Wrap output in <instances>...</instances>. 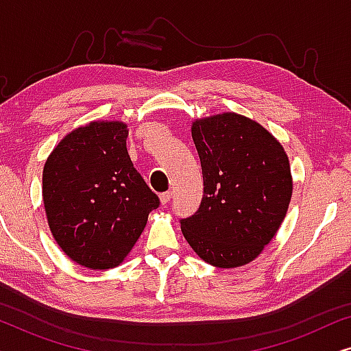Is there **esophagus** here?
Listing matches in <instances>:
<instances>
[{"mask_svg":"<svg viewBox=\"0 0 351 351\" xmlns=\"http://www.w3.org/2000/svg\"><path fill=\"white\" fill-rule=\"evenodd\" d=\"M171 196H172L171 191H165V193H161V195H160L161 203H162V204H167V203H169V201H171Z\"/></svg>","mask_w":351,"mask_h":351,"instance_id":"34e87169","label":"esophagus"}]
</instances>
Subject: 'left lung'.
<instances>
[{"mask_svg": "<svg viewBox=\"0 0 351 351\" xmlns=\"http://www.w3.org/2000/svg\"><path fill=\"white\" fill-rule=\"evenodd\" d=\"M203 171L198 210L180 219L182 233L204 262L246 265L286 217L292 195L289 160L267 129L237 113L191 126Z\"/></svg>", "mask_w": 351, "mask_h": 351, "instance_id": "obj_1", "label": "left lung"}]
</instances>
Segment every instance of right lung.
<instances>
[{
  "mask_svg": "<svg viewBox=\"0 0 351 351\" xmlns=\"http://www.w3.org/2000/svg\"><path fill=\"white\" fill-rule=\"evenodd\" d=\"M126 124L94 121L62 138L43 171V201L56 241L93 270L123 262L160 198L126 148Z\"/></svg>",
  "mask_w": 351,
  "mask_h": 351,
  "instance_id": "1",
  "label": "right lung"
}]
</instances>
